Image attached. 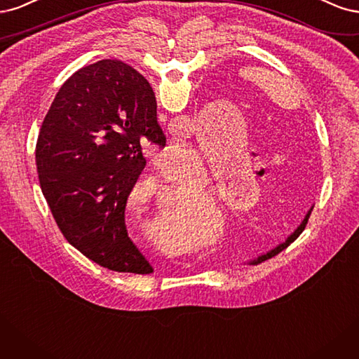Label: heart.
<instances>
[{
	"instance_id": "heart-1",
	"label": "heart",
	"mask_w": 359,
	"mask_h": 359,
	"mask_svg": "<svg viewBox=\"0 0 359 359\" xmlns=\"http://www.w3.org/2000/svg\"><path fill=\"white\" fill-rule=\"evenodd\" d=\"M171 182H175V184H177V188H184V189H204L207 187V177H205V171L204 168L198 164L195 163L194 168L189 172H184V175L180 176H172ZM154 192V187L150 183H140L138 187H135V191L133 194V196H149V194ZM209 198V194L205 191L203 192H194L191 194V200L194 204H198L203 203ZM192 203L189 204L188 200H183L179 201L177 204V209L176 213L177 215H184V213H189V210H192ZM164 225H167L168 229H171V224L170 222H163Z\"/></svg>"
}]
</instances>
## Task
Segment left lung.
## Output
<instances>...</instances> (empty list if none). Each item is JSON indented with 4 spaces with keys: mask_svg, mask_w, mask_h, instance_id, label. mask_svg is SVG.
<instances>
[{
    "mask_svg": "<svg viewBox=\"0 0 359 359\" xmlns=\"http://www.w3.org/2000/svg\"><path fill=\"white\" fill-rule=\"evenodd\" d=\"M311 210H313V207H311V209L307 212V215H306V217H304V221L299 224V226L294 231V233L289 236L286 240H285V243H280L279 246H276L274 249H271V250H269L267 253H264V255H261V257H258L257 259H253V261H250V264H259V262H262V261H265V259H270V258H273V257H276L277 253H280L283 249H286L287 248V245L291 241H294L299 234L303 233V229L306 228V225H307V221H309V217H310V213H311Z\"/></svg>",
    "mask_w": 359,
    "mask_h": 359,
    "instance_id": "obj_1",
    "label": "left lung"
}]
</instances>
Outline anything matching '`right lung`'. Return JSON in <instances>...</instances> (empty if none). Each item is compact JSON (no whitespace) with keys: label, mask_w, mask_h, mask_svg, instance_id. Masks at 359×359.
Masks as SVG:
<instances>
[{"label":"right lung","mask_w":359,"mask_h":359,"mask_svg":"<svg viewBox=\"0 0 359 359\" xmlns=\"http://www.w3.org/2000/svg\"><path fill=\"white\" fill-rule=\"evenodd\" d=\"M165 146L147 80L118 60L80 68L40 128L36 163L56 225L104 269L150 274L125 225L126 200L146 167L143 144Z\"/></svg>","instance_id":"add662e5"}]
</instances>
